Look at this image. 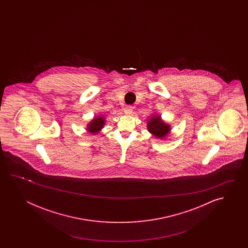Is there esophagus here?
<instances>
[{
    "instance_id": "esophagus-1",
    "label": "esophagus",
    "mask_w": 248,
    "mask_h": 248,
    "mask_svg": "<svg viewBox=\"0 0 248 248\" xmlns=\"http://www.w3.org/2000/svg\"><path fill=\"white\" fill-rule=\"evenodd\" d=\"M123 111L126 114H131L132 111H133V106H126V107H124Z\"/></svg>"
}]
</instances>
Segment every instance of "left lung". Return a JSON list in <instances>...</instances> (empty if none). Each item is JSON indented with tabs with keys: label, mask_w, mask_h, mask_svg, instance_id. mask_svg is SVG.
<instances>
[{
	"label": "left lung",
	"mask_w": 248,
	"mask_h": 248,
	"mask_svg": "<svg viewBox=\"0 0 248 248\" xmlns=\"http://www.w3.org/2000/svg\"><path fill=\"white\" fill-rule=\"evenodd\" d=\"M148 129L155 137L158 138L165 137L169 132V126L161 122L160 117H153L148 123Z\"/></svg>",
	"instance_id": "1"
}]
</instances>
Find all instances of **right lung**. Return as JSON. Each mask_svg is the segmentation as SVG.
<instances>
[{"mask_svg": "<svg viewBox=\"0 0 248 248\" xmlns=\"http://www.w3.org/2000/svg\"><path fill=\"white\" fill-rule=\"evenodd\" d=\"M104 124H105V118L100 116L97 117V118H95L94 121L91 122V123L89 125L88 130L90 133L95 134V133H97L100 130L101 128L104 126Z\"/></svg>", "mask_w": 248, "mask_h": 248, "instance_id": "1", "label": "right lung"}]
</instances>
